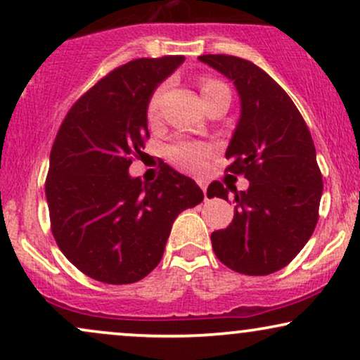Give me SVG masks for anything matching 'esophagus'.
<instances>
[{"instance_id": "esophagus-1", "label": "esophagus", "mask_w": 360, "mask_h": 360, "mask_svg": "<svg viewBox=\"0 0 360 360\" xmlns=\"http://www.w3.org/2000/svg\"><path fill=\"white\" fill-rule=\"evenodd\" d=\"M196 183H198V186H200V188H201V191L205 193V200H206V189H208V181H205V179H198Z\"/></svg>"}]
</instances>
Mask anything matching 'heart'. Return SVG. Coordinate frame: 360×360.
<instances>
[{
	"instance_id": "heart-1",
	"label": "heart",
	"mask_w": 360,
	"mask_h": 360,
	"mask_svg": "<svg viewBox=\"0 0 360 360\" xmlns=\"http://www.w3.org/2000/svg\"><path fill=\"white\" fill-rule=\"evenodd\" d=\"M201 94L208 96L213 91L226 88L225 84L217 79H212V77H205L200 82ZM162 86H159L154 93L150 94L147 103V117L152 120L157 115V110H159V101L160 94H162ZM213 154L212 146L205 142H196V140H188V139H176L172 140L171 143L166 147V157L169 162L172 164L179 171L188 172V174H201V172L206 169V164H208V159Z\"/></svg>"
}]
</instances>
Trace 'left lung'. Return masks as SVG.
<instances>
[{"label":"left lung","instance_id":"8db88e82","mask_svg":"<svg viewBox=\"0 0 360 360\" xmlns=\"http://www.w3.org/2000/svg\"><path fill=\"white\" fill-rule=\"evenodd\" d=\"M233 81L240 94V120L225 157V171L245 176L247 191L214 181L208 198L229 200L235 217L212 233L217 257L247 276L286 267L309 240L318 221L323 179L307 123L288 93L267 72L225 53L198 57Z\"/></svg>","mask_w":360,"mask_h":360}]
</instances>
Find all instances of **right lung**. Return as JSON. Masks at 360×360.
I'll list each match as a JSON object with an SVG mask.
<instances>
[{
    "mask_svg": "<svg viewBox=\"0 0 360 360\" xmlns=\"http://www.w3.org/2000/svg\"><path fill=\"white\" fill-rule=\"evenodd\" d=\"M181 62L184 56L142 57L113 69L74 103L53 140L45 179L52 235L77 269L101 283L146 278L177 214L205 198L169 166L154 183L128 176L150 137L148 98Z\"/></svg>",
    "mask_w": 360,
    "mask_h": 360,
    "instance_id": "right-lung-1",
    "label": "right lung"
}]
</instances>
